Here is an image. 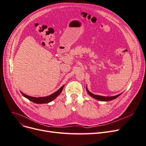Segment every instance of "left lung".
Returning a JSON list of instances; mask_svg holds the SVG:
<instances>
[{"label":"left lung","instance_id":"8db88e82","mask_svg":"<svg viewBox=\"0 0 146 146\" xmlns=\"http://www.w3.org/2000/svg\"><path fill=\"white\" fill-rule=\"evenodd\" d=\"M86 91H87L88 93L89 94V95H90V96H91L92 97H93V98H96V99H97V100H98L103 101H107L113 100H114V99H115V98H117L119 96H120V94H120L117 95V96H115V97H103V96H97V95H94V94H92L91 92H90V91H89L88 90L87 88H86Z\"/></svg>","mask_w":146,"mask_h":146}]
</instances>
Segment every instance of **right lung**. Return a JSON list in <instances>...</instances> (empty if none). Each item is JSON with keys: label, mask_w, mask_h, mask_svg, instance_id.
<instances>
[{"label": "right lung", "mask_w": 146, "mask_h": 146, "mask_svg": "<svg viewBox=\"0 0 146 146\" xmlns=\"http://www.w3.org/2000/svg\"><path fill=\"white\" fill-rule=\"evenodd\" d=\"M64 85L62 86L57 91H56L55 92L53 93L52 94L50 95V96H49L44 97H30V96H27V95H26V94H24L22 92H21V93L22 94V95L24 97L27 98L28 100H30L31 101H32V102H33V103H35L37 104H45V103H48L50 102V101L54 100L58 96H59V94L62 91V89H63V88H64Z\"/></svg>", "instance_id": "right-lung-1"}]
</instances>
